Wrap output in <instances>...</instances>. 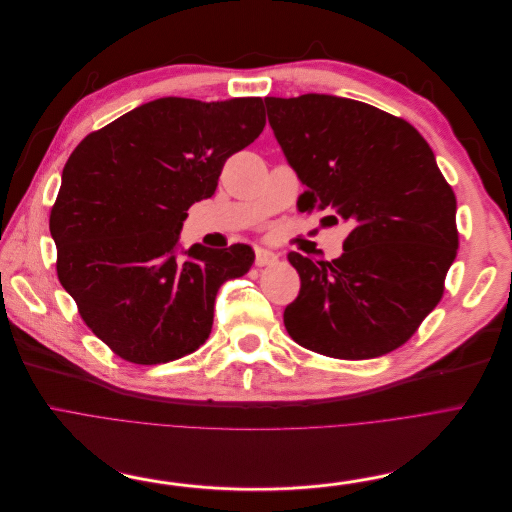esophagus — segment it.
<instances>
[{"mask_svg": "<svg viewBox=\"0 0 512 512\" xmlns=\"http://www.w3.org/2000/svg\"><path fill=\"white\" fill-rule=\"evenodd\" d=\"M277 254L273 250H266V248H256V266H269L277 262Z\"/></svg>", "mask_w": 512, "mask_h": 512, "instance_id": "obj_1", "label": "esophagus"}]
</instances>
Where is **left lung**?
Returning a JSON list of instances; mask_svg holds the SVG:
<instances>
[{"instance_id":"1","label":"left lung","mask_w":512,"mask_h":512,"mask_svg":"<svg viewBox=\"0 0 512 512\" xmlns=\"http://www.w3.org/2000/svg\"><path fill=\"white\" fill-rule=\"evenodd\" d=\"M306 191L302 212L350 223L344 254L289 252L300 294L283 312L300 346L362 360L400 348L444 294L458 250L456 198L423 135L371 104L327 93L264 97Z\"/></svg>"}]
</instances>
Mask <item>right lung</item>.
<instances>
[{"mask_svg": "<svg viewBox=\"0 0 512 512\" xmlns=\"http://www.w3.org/2000/svg\"><path fill=\"white\" fill-rule=\"evenodd\" d=\"M264 125L260 97H158L70 154L50 216L58 279L120 358L160 364L208 339L218 287L250 271L254 250H183L179 235L189 206L214 196L225 160Z\"/></svg>", "mask_w": 512, "mask_h": 512, "instance_id": "obj_1", "label": "right lung"}]
</instances>
